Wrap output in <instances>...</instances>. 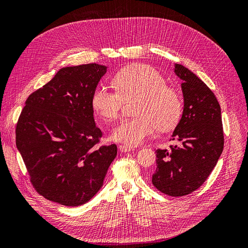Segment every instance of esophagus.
<instances>
[{"instance_id":"34e87169","label":"esophagus","mask_w":248,"mask_h":248,"mask_svg":"<svg viewBox=\"0 0 248 248\" xmlns=\"http://www.w3.org/2000/svg\"><path fill=\"white\" fill-rule=\"evenodd\" d=\"M119 149L121 150L122 152H129V151H131V150H132L131 147L126 146V145H120V146H119Z\"/></svg>"}]
</instances>
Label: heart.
Here are the masks:
<instances>
[{"mask_svg":"<svg viewBox=\"0 0 248 248\" xmlns=\"http://www.w3.org/2000/svg\"><path fill=\"white\" fill-rule=\"evenodd\" d=\"M115 89L98 85L92 95V108L102 119L111 121L119 117L124 100L138 97L134 104L137 116L120 122L111 138L126 146L142 144L157 129L174 128L182 116L183 102L175 89L154 67L133 64L120 70L112 79Z\"/></svg>","mask_w":248,"mask_h":248,"instance_id":"1","label":"heart"}]
</instances>
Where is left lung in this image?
I'll return each mask as SVG.
<instances>
[{"instance_id":"1","label":"left lung","mask_w":248,"mask_h":248,"mask_svg":"<svg viewBox=\"0 0 248 248\" xmlns=\"http://www.w3.org/2000/svg\"><path fill=\"white\" fill-rule=\"evenodd\" d=\"M182 79L184 108L172 132L179 144L156 150V170L152 183L170 197H183L204 183L223 150L221 110L214 93L186 67L175 64Z\"/></svg>"}]
</instances>
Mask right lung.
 I'll list each match as a JSON object with an SVG mask.
<instances>
[{
	"label": "right lung",
	"instance_id": "right-lung-1",
	"mask_svg": "<svg viewBox=\"0 0 248 248\" xmlns=\"http://www.w3.org/2000/svg\"><path fill=\"white\" fill-rule=\"evenodd\" d=\"M107 66L64 67L28 97L16 124V147L36 191L68 207L91 200L103 184L117 146L97 144L92 95Z\"/></svg>",
	"mask_w": 248,
	"mask_h": 248
}]
</instances>
